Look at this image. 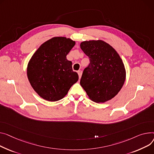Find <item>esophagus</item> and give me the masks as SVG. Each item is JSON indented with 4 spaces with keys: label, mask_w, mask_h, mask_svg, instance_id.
I'll list each match as a JSON object with an SVG mask.
<instances>
[{
    "label": "esophagus",
    "mask_w": 154,
    "mask_h": 154,
    "mask_svg": "<svg viewBox=\"0 0 154 154\" xmlns=\"http://www.w3.org/2000/svg\"><path fill=\"white\" fill-rule=\"evenodd\" d=\"M78 74H79V79H80L81 77H82V70H79L78 71Z\"/></svg>",
    "instance_id": "obj_1"
}]
</instances>
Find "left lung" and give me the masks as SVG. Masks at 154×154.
<instances>
[{
  "label": "left lung",
  "mask_w": 154,
  "mask_h": 154,
  "mask_svg": "<svg viewBox=\"0 0 154 154\" xmlns=\"http://www.w3.org/2000/svg\"><path fill=\"white\" fill-rule=\"evenodd\" d=\"M80 48L89 57L80 84L90 100L104 103L114 98L124 85L126 70L119 55L102 40L85 41Z\"/></svg>",
  "instance_id": "1"
}]
</instances>
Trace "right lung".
<instances>
[{
    "label": "right lung",
    "mask_w": 154,
    "mask_h": 154,
    "mask_svg": "<svg viewBox=\"0 0 154 154\" xmlns=\"http://www.w3.org/2000/svg\"><path fill=\"white\" fill-rule=\"evenodd\" d=\"M75 42L66 37H54L39 46L27 67L29 83L43 99L56 101L63 98L79 80L66 56Z\"/></svg>",
    "instance_id": "obj_1"
}]
</instances>
